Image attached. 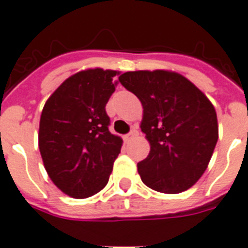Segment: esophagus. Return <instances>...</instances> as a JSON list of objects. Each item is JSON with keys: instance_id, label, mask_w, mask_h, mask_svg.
Returning <instances> with one entry per match:
<instances>
[{"instance_id": "34e87169", "label": "esophagus", "mask_w": 248, "mask_h": 248, "mask_svg": "<svg viewBox=\"0 0 248 248\" xmlns=\"http://www.w3.org/2000/svg\"><path fill=\"white\" fill-rule=\"evenodd\" d=\"M137 136H138V130H137L136 128H133L132 130H130V133H129V134H126V136L124 137V140H125V142H129L130 139H133L134 137H137Z\"/></svg>"}]
</instances>
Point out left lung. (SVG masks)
Here are the masks:
<instances>
[{
  "label": "left lung",
  "mask_w": 248,
  "mask_h": 248,
  "mask_svg": "<svg viewBox=\"0 0 248 248\" xmlns=\"http://www.w3.org/2000/svg\"><path fill=\"white\" fill-rule=\"evenodd\" d=\"M119 81L143 106L140 129L151 151L137 165L142 181L165 194L190 189L205 172L218 140L213 104L172 71L125 72Z\"/></svg>",
  "instance_id": "left-lung-1"
}]
</instances>
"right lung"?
Wrapping results in <instances>:
<instances>
[{"instance_id": "obj_1", "label": "right lung", "mask_w": 248, "mask_h": 248, "mask_svg": "<svg viewBox=\"0 0 248 248\" xmlns=\"http://www.w3.org/2000/svg\"><path fill=\"white\" fill-rule=\"evenodd\" d=\"M119 72L90 68L68 77L43 108L39 149L49 177L76 199L101 191L109 181L123 139L109 130L105 106Z\"/></svg>"}]
</instances>
